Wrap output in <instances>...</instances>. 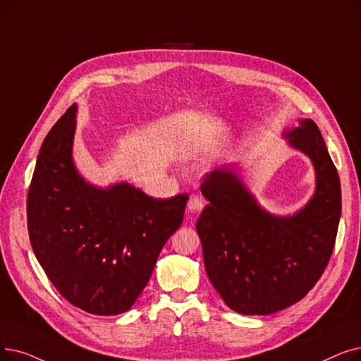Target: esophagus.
I'll return each mask as SVG.
<instances>
[{
  "label": "esophagus",
  "mask_w": 361,
  "mask_h": 361,
  "mask_svg": "<svg viewBox=\"0 0 361 361\" xmlns=\"http://www.w3.org/2000/svg\"><path fill=\"white\" fill-rule=\"evenodd\" d=\"M202 207H203V202H202L200 196H197V195H192L189 202H187V208H189L190 212H199L202 209Z\"/></svg>",
  "instance_id": "1"
}]
</instances>
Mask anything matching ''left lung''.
I'll return each mask as SVG.
<instances>
[{
  "label": "left lung",
  "instance_id": "8db88e82",
  "mask_svg": "<svg viewBox=\"0 0 361 361\" xmlns=\"http://www.w3.org/2000/svg\"><path fill=\"white\" fill-rule=\"evenodd\" d=\"M290 146L314 164L317 187L307 207L274 216L258 207L231 169L200 184L209 203L196 230L211 283L240 314H271L314 288L334 252L341 218V181L314 121L286 133Z\"/></svg>",
  "mask_w": 361,
  "mask_h": 361
}]
</instances>
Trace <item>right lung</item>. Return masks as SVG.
Segmentation results:
<instances>
[{
  "label": "right lung",
  "mask_w": 361,
  "mask_h": 361,
  "mask_svg": "<svg viewBox=\"0 0 361 361\" xmlns=\"http://www.w3.org/2000/svg\"><path fill=\"white\" fill-rule=\"evenodd\" d=\"M76 106L47 134L27 192L37 259L66 300L97 316L131 308L165 242L183 223L189 195L153 199L128 183L97 189L72 162Z\"/></svg>",
  "instance_id": "obj_1"
}]
</instances>
